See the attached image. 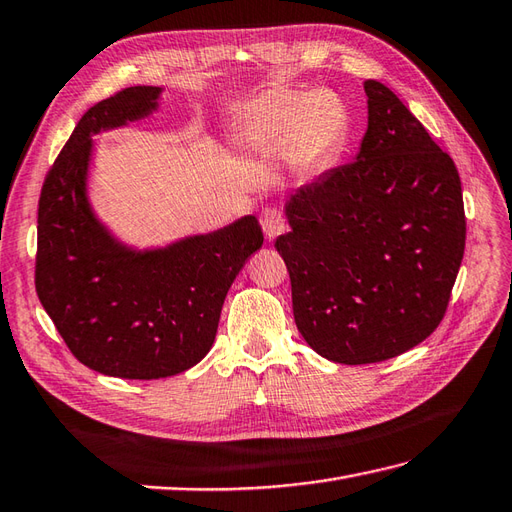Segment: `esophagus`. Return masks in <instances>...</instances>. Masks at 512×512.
I'll list each match as a JSON object with an SVG mask.
<instances>
[{
  "label": "esophagus",
  "mask_w": 512,
  "mask_h": 512,
  "mask_svg": "<svg viewBox=\"0 0 512 512\" xmlns=\"http://www.w3.org/2000/svg\"><path fill=\"white\" fill-rule=\"evenodd\" d=\"M261 229H264L268 240H275L277 235H281L285 229H288V222H285L283 213L277 207H266L261 211Z\"/></svg>",
  "instance_id": "obj_1"
}]
</instances>
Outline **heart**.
Returning <instances> with one entry per match:
<instances>
[{
	"label": "heart",
	"mask_w": 512,
	"mask_h": 512,
	"mask_svg": "<svg viewBox=\"0 0 512 512\" xmlns=\"http://www.w3.org/2000/svg\"><path fill=\"white\" fill-rule=\"evenodd\" d=\"M248 141L266 150H288L299 165H316L347 137V111L331 91L275 89L253 106Z\"/></svg>",
	"instance_id": "heart-1"
}]
</instances>
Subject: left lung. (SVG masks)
<instances>
[{"instance_id": "left-lung-1", "label": "left lung", "mask_w": 512, "mask_h": 512, "mask_svg": "<svg viewBox=\"0 0 512 512\" xmlns=\"http://www.w3.org/2000/svg\"><path fill=\"white\" fill-rule=\"evenodd\" d=\"M368 128L355 161L296 189L275 248L296 327L338 364H373L441 325L465 255L460 176L395 93L366 80Z\"/></svg>"}]
</instances>
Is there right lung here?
<instances>
[{
  "label": "right lung",
  "instance_id": "1",
  "mask_svg": "<svg viewBox=\"0 0 512 512\" xmlns=\"http://www.w3.org/2000/svg\"><path fill=\"white\" fill-rule=\"evenodd\" d=\"M161 87H128L80 117L39 198V301L78 362L102 375L159 379L198 364L216 340L224 299L264 244L255 216L165 248L135 251L87 196L91 137L148 117Z\"/></svg>",
  "mask_w": 512,
  "mask_h": 512
}]
</instances>
